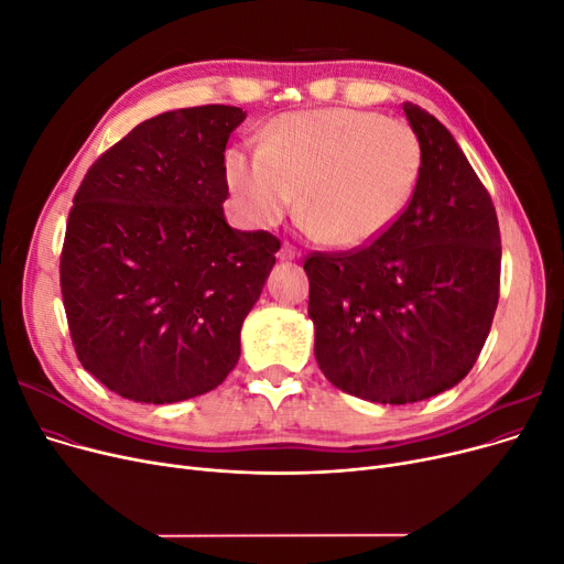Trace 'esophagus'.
<instances>
[{
  "label": "esophagus",
  "mask_w": 564,
  "mask_h": 564,
  "mask_svg": "<svg viewBox=\"0 0 564 564\" xmlns=\"http://www.w3.org/2000/svg\"><path fill=\"white\" fill-rule=\"evenodd\" d=\"M278 259L280 261H296V259H301V252L296 250V248H291V246H282L280 248V252H278Z\"/></svg>",
  "instance_id": "obj_1"
}]
</instances>
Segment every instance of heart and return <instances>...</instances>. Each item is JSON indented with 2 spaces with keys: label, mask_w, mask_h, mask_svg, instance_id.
Returning a JSON list of instances; mask_svg holds the SVG:
<instances>
[{
  "label": "heart",
  "mask_w": 564,
  "mask_h": 564,
  "mask_svg": "<svg viewBox=\"0 0 564 564\" xmlns=\"http://www.w3.org/2000/svg\"><path fill=\"white\" fill-rule=\"evenodd\" d=\"M227 185L250 225L271 227L299 206L335 248H362L409 208L422 176L417 132L377 112L328 107L275 121L263 147H234Z\"/></svg>",
  "instance_id": "b5f03b06"
}]
</instances>
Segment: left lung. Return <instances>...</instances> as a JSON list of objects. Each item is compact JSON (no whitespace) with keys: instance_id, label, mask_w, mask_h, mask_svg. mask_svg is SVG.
I'll return each instance as SVG.
<instances>
[{"instance_id":"left-lung-1","label":"left lung","mask_w":564,"mask_h":564,"mask_svg":"<svg viewBox=\"0 0 564 564\" xmlns=\"http://www.w3.org/2000/svg\"><path fill=\"white\" fill-rule=\"evenodd\" d=\"M422 144L409 208L367 248L305 261L314 358L373 404H413L457 386L485 346L500 289L494 202L452 132L404 102Z\"/></svg>"}]
</instances>
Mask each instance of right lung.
I'll use <instances>...</instances> for the list:
<instances>
[{"instance_id":"1","label":"right lung","mask_w":564,"mask_h":564,"mask_svg":"<svg viewBox=\"0 0 564 564\" xmlns=\"http://www.w3.org/2000/svg\"><path fill=\"white\" fill-rule=\"evenodd\" d=\"M246 112L185 107L147 119L77 187L62 250L75 354L105 388L174 404L218 388L280 240L225 218V149Z\"/></svg>"}]
</instances>
